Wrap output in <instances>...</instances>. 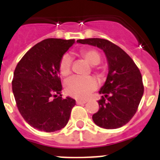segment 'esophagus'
<instances>
[{
    "label": "esophagus",
    "instance_id": "1",
    "mask_svg": "<svg viewBox=\"0 0 160 160\" xmlns=\"http://www.w3.org/2000/svg\"><path fill=\"white\" fill-rule=\"evenodd\" d=\"M87 102V100H81V99H79V100H77L76 101V103H78V104H83V103H86Z\"/></svg>",
    "mask_w": 160,
    "mask_h": 160
}]
</instances>
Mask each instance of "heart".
<instances>
[{"instance_id": "obj_1", "label": "heart", "mask_w": 160, "mask_h": 160, "mask_svg": "<svg viewBox=\"0 0 160 160\" xmlns=\"http://www.w3.org/2000/svg\"><path fill=\"white\" fill-rule=\"evenodd\" d=\"M82 57L91 65H96L100 62V55L95 50L87 49L81 52ZM72 57L69 54H65L61 57L59 63V71L62 77H67L70 74ZM65 90L69 95L78 99H83L96 88V82L91 77L73 76L68 79L65 82Z\"/></svg>"}]
</instances>
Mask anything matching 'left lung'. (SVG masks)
I'll return each mask as SVG.
<instances>
[{"instance_id":"obj_1","label":"left lung","mask_w":160,"mask_h":160,"mask_svg":"<svg viewBox=\"0 0 160 160\" xmlns=\"http://www.w3.org/2000/svg\"><path fill=\"white\" fill-rule=\"evenodd\" d=\"M103 50L108 65V73L99 91L103 95L98 101L99 111L92 116L95 125L107 129L125 125L134 116L144 92L141 73L124 50L107 39H78Z\"/></svg>"}]
</instances>
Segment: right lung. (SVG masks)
Segmentation results:
<instances>
[{
  "label": "right lung",
  "mask_w": 160,
  "mask_h": 160,
  "mask_svg": "<svg viewBox=\"0 0 160 160\" xmlns=\"http://www.w3.org/2000/svg\"><path fill=\"white\" fill-rule=\"evenodd\" d=\"M74 43V39H44L31 48L16 66L12 82L15 101L24 120L35 129L51 133L69 121L76 101L61 97L59 63Z\"/></svg>",
  "instance_id": "right-lung-1"
}]
</instances>
